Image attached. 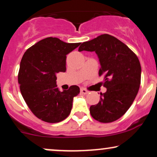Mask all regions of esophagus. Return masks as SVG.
Wrapping results in <instances>:
<instances>
[{
    "mask_svg": "<svg viewBox=\"0 0 157 157\" xmlns=\"http://www.w3.org/2000/svg\"><path fill=\"white\" fill-rule=\"evenodd\" d=\"M80 92L82 93V94H88V90H87L86 89H85V88H81L80 89Z\"/></svg>",
    "mask_w": 157,
    "mask_h": 157,
    "instance_id": "obj_1",
    "label": "esophagus"
}]
</instances>
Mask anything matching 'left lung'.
Returning <instances> with one entry per match:
<instances>
[{
  "instance_id": "left-lung-1",
  "label": "left lung",
  "mask_w": 157,
  "mask_h": 157,
  "mask_svg": "<svg viewBox=\"0 0 157 157\" xmlns=\"http://www.w3.org/2000/svg\"><path fill=\"white\" fill-rule=\"evenodd\" d=\"M95 52L104 76L107 91L100 94L97 105L90 107L95 120L110 123L118 120L131 107L138 93L141 80V67L138 58L125 44L116 37L102 34L82 43L78 51Z\"/></svg>"
}]
</instances>
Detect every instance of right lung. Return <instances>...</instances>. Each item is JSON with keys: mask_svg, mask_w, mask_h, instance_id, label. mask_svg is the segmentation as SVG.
Wrapping results in <instances>:
<instances>
[{"mask_svg": "<svg viewBox=\"0 0 157 157\" xmlns=\"http://www.w3.org/2000/svg\"><path fill=\"white\" fill-rule=\"evenodd\" d=\"M81 44L67 43L56 37L38 41L22 56L18 74L22 96L31 112L39 119L58 123L67 118L72 108L74 97L80 88L58 90L56 75L65 72L67 55Z\"/></svg>", "mask_w": 157, "mask_h": 157, "instance_id": "add662e5", "label": "right lung"}]
</instances>
